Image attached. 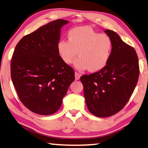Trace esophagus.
Returning a JSON list of instances; mask_svg holds the SVG:
<instances>
[{"label":"esophagus","instance_id":"obj_1","mask_svg":"<svg viewBox=\"0 0 148 148\" xmlns=\"http://www.w3.org/2000/svg\"><path fill=\"white\" fill-rule=\"evenodd\" d=\"M74 74H75V79H76V80H78L79 78H80V74L76 72H75Z\"/></svg>","mask_w":148,"mask_h":148}]
</instances>
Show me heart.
<instances>
[{"label":"heart","mask_w":148,"mask_h":148,"mask_svg":"<svg viewBox=\"0 0 148 148\" xmlns=\"http://www.w3.org/2000/svg\"><path fill=\"white\" fill-rule=\"evenodd\" d=\"M67 38L68 41L62 39L57 44L58 55L66 64H72L78 53L74 66L79 71L96 72L106 66L112 50L109 36L99 34L89 25H82L70 29Z\"/></svg>","instance_id":"heart-1"}]
</instances>
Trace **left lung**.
Instances as JSON below:
<instances>
[{
  "instance_id": "8db88e82",
  "label": "left lung",
  "mask_w": 148,
  "mask_h": 148,
  "mask_svg": "<svg viewBox=\"0 0 148 148\" xmlns=\"http://www.w3.org/2000/svg\"><path fill=\"white\" fill-rule=\"evenodd\" d=\"M104 32L112 41L109 62L99 72L80 78L89 111L98 117L110 116L121 111L132 95L139 77L134 49L116 32L110 29Z\"/></svg>"
}]
</instances>
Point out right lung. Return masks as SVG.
Segmentation results:
<instances>
[{"label": "right lung", "instance_id": "obj_1", "mask_svg": "<svg viewBox=\"0 0 148 148\" xmlns=\"http://www.w3.org/2000/svg\"><path fill=\"white\" fill-rule=\"evenodd\" d=\"M69 23L57 20L39 27L18 42L11 60V78L22 103L41 115H50L62 105L74 71L62 62L57 44Z\"/></svg>", "mask_w": 148, "mask_h": 148}]
</instances>
